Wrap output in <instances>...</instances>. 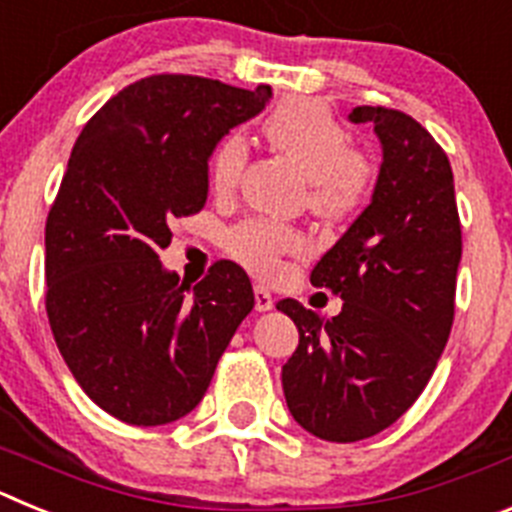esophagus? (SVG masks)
<instances>
[{"instance_id":"34e87169","label":"esophagus","mask_w":512,"mask_h":512,"mask_svg":"<svg viewBox=\"0 0 512 512\" xmlns=\"http://www.w3.org/2000/svg\"><path fill=\"white\" fill-rule=\"evenodd\" d=\"M253 297H256V310L259 312H269L271 307H274V297H271V292L266 287H259V284H256Z\"/></svg>"}]
</instances>
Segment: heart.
<instances>
[{
  "instance_id": "1",
  "label": "heart",
  "mask_w": 512,
  "mask_h": 512,
  "mask_svg": "<svg viewBox=\"0 0 512 512\" xmlns=\"http://www.w3.org/2000/svg\"><path fill=\"white\" fill-rule=\"evenodd\" d=\"M264 138L300 169L310 184V207L325 217L346 215L366 192L369 166L325 104L292 97L279 102L261 122ZM248 148L238 133L217 146L212 156V184L217 192H233L246 169ZM228 251L261 277L277 274L284 253L302 248V235L271 220H248L228 233Z\"/></svg>"
}]
</instances>
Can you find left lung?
<instances>
[{
  "label": "left lung",
  "mask_w": 512,
  "mask_h": 512,
  "mask_svg": "<svg viewBox=\"0 0 512 512\" xmlns=\"http://www.w3.org/2000/svg\"><path fill=\"white\" fill-rule=\"evenodd\" d=\"M382 146L377 184L310 282L343 300L325 320L295 300L300 346L282 366L292 418L312 436L351 443L390 428L431 379L454 323L461 225L446 153L413 117L356 107Z\"/></svg>",
  "instance_id": "1"
}]
</instances>
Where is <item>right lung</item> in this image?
Listing matches in <instances>:
<instances>
[{"label": "right lung", "instance_id": "obj_1", "mask_svg": "<svg viewBox=\"0 0 512 512\" xmlns=\"http://www.w3.org/2000/svg\"><path fill=\"white\" fill-rule=\"evenodd\" d=\"M269 99L266 84L148 76L76 138L45 223V310L79 387L117 420L166 425L192 413L253 310L238 264L217 261L189 287L158 253L174 217L205 207L217 143Z\"/></svg>", "mask_w": 512, "mask_h": 512}]
</instances>
